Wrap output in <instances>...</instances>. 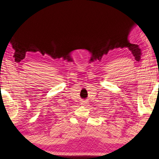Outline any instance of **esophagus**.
I'll return each instance as SVG.
<instances>
[{"mask_svg": "<svg viewBox=\"0 0 159 159\" xmlns=\"http://www.w3.org/2000/svg\"><path fill=\"white\" fill-rule=\"evenodd\" d=\"M86 104H87L86 101H84V100H82V101H81V104L82 105H83V106H85V105H86Z\"/></svg>", "mask_w": 159, "mask_h": 159, "instance_id": "esophagus-1", "label": "esophagus"}]
</instances>
